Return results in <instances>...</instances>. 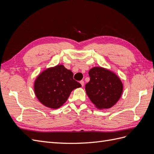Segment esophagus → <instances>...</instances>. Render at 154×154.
I'll return each instance as SVG.
<instances>
[{"label":"esophagus","instance_id":"34e87169","mask_svg":"<svg viewBox=\"0 0 154 154\" xmlns=\"http://www.w3.org/2000/svg\"><path fill=\"white\" fill-rule=\"evenodd\" d=\"M80 84L82 85V87H83V85H84V81H83V80H82V81H80Z\"/></svg>","mask_w":154,"mask_h":154}]
</instances>
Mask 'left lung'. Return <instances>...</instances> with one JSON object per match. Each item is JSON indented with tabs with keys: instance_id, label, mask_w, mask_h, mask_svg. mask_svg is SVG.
Instances as JSON below:
<instances>
[{
	"instance_id": "left-lung-1",
	"label": "left lung",
	"mask_w": 154,
	"mask_h": 154,
	"mask_svg": "<svg viewBox=\"0 0 154 154\" xmlns=\"http://www.w3.org/2000/svg\"><path fill=\"white\" fill-rule=\"evenodd\" d=\"M90 81L85 85L86 93L97 109H110L122 95L123 85L120 78L110 70L94 67L88 71Z\"/></svg>"
}]
</instances>
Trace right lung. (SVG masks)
Wrapping results in <instances>:
<instances>
[{
	"label": "right lung",
	"instance_id": "obj_1",
	"mask_svg": "<svg viewBox=\"0 0 154 154\" xmlns=\"http://www.w3.org/2000/svg\"><path fill=\"white\" fill-rule=\"evenodd\" d=\"M82 85L73 79V73L63 65L45 69L36 77L34 91L40 103L50 109L60 108L71 92Z\"/></svg>",
	"mask_w": 154,
	"mask_h": 154
}]
</instances>
